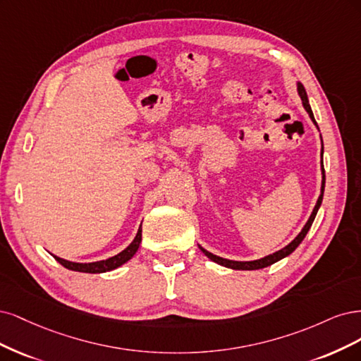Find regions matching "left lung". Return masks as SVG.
Masks as SVG:
<instances>
[{"instance_id":"obj_1","label":"left lung","mask_w":361,"mask_h":361,"mask_svg":"<svg viewBox=\"0 0 361 361\" xmlns=\"http://www.w3.org/2000/svg\"><path fill=\"white\" fill-rule=\"evenodd\" d=\"M297 91H298V96L301 97V103H303L305 109H306L307 114H309L310 120L313 121V124H315V126L318 127V124H317V121H315V117H313V112H312V108H310V104H309V99H307V94H306V90H305L303 84L297 82ZM321 141H322V139H321ZM322 153H324V145H322ZM322 153H321V159H322ZM321 171H322L321 195H319V197H318L317 205H315V208H313V212H312L309 220L306 222V225L303 226V229H301L300 234H298L293 241H290V243L288 244V246H285L283 249L277 250V252H274V253H271V255H267V257H264V258H261V259H255V261H231V259H225V258H220V257H217V255H213L212 252H208V250H205L204 247L200 246V249L202 250V253L205 255V257L210 258L212 261H214L216 264L228 267V269H232V270H259V269H264V267H269V265H271V264H274V262H277V261H281V259L286 258L288 255L293 253V252L300 246V243L305 240L306 234H307L310 226H312V224H313V220H315V216H317V213H318V210H319V207H321V204H322L324 188H325V171H324L322 160H321Z\"/></svg>"}]
</instances>
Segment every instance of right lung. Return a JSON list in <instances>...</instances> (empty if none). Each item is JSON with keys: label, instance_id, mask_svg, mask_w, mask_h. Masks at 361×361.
Instances as JSON below:
<instances>
[{"label": "right lung", "instance_id": "right-lung-1", "mask_svg": "<svg viewBox=\"0 0 361 361\" xmlns=\"http://www.w3.org/2000/svg\"><path fill=\"white\" fill-rule=\"evenodd\" d=\"M142 240V228L139 226L137 229V234L135 237V240L127 246L123 252H120L118 255H115V257H111L108 259H103V261H97V262H72V261H67L63 258H58L54 255V258L60 262L63 267L68 270H73V271H80V273H106L111 270L118 269L123 264H126L129 259L133 258V255L137 252L139 249V244H141Z\"/></svg>", "mask_w": 361, "mask_h": 361}]
</instances>
